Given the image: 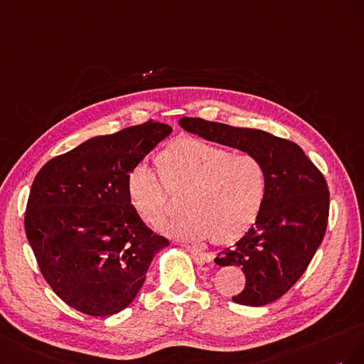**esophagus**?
Segmentation results:
<instances>
[{
  "mask_svg": "<svg viewBox=\"0 0 364 364\" xmlns=\"http://www.w3.org/2000/svg\"><path fill=\"white\" fill-rule=\"evenodd\" d=\"M186 250L192 253L195 257H198L201 262H212V259H213V255L205 253V252L200 250V248H196L195 245H186Z\"/></svg>",
  "mask_w": 364,
  "mask_h": 364,
  "instance_id": "34e87169",
  "label": "esophagus"
}]
</instances>
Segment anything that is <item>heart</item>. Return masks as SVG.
Returning <instances> with one entry per match:
<instances>
[{"mask_svg":"<svg viewBox=\"0 0 364 364\" xmlns=\"http://www.w3.org/2000/svg\"><path fill=\"white\" fill-rule=\"evenodd\" d=\"M157 172L134 166L127 178L132 209L149 225L173 210L183 192L186 212L163 230L184 241L230 242L261 216L269 189L265 163L250 152H235L200 139H180L157 157Z\"/></svg>","mask_w":364,"mask_h":364,"instance_id":"1","label":"heart"}]
</instances>
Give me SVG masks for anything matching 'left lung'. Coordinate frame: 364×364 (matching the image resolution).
Wrapping results in <instances>:
<instances>
[{
    "instance_id": "left-lung-1",
    "label": "left lung",
    "mask_w": 364,
    "mask_h": 364,
    "mask_svg": "<svg viewBox=\"0 0 364 364\" xmlns=\"http://www.w3.org/2000/svg\"><path fill=\"white\" fill-rule=\"evenodd\" d=\"M180 124L200 137L250 152L269 175L261 216L233 247L215 257L220 267H241L245 287L233 302L264 306L282 297L305 273L323 241L329 191L323 173L299 144L265 131L183 117Z\"/></svg>"
}]
</instances>
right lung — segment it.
I'll return each instance as SVG.
<instances>
[{"label":"right lung","instance_id":"right-lung-1","mask_svg":"<svg viewBox=\"0 0 364 364\" xmlns=\"http://www.w3.org/2000/svg\"><path fill=\"white\" fill-rule=\"evenodd\" d=\"M172 128L146 122L90 139L47 161L35 176L24 227L47 284L80 313L127 308L154 256L169 241L132 209L127 178Z\"/></svg>","mask_w":364,"mask_h":364}]
</instances>
